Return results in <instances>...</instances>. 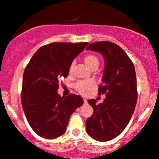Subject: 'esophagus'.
<instances>
[{"label":"esophagus","mask_w":159,"mask_h":159,"mask_svg":"<svg viewBox=\"0 0 159 159\" xmlns=\"http://www.w3.org/2000/svg\"><path fill=\"white\" fill-rule=\"evenodd\" d=\"M84 104H87V100L86 98H84Z\"/></svg>","instance_id":"esophagus-1"}]
</instances>
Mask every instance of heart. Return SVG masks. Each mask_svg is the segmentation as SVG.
I'll return each mask as SVG.
<instances>
[{
    "label": "heart",
    "instance_id": "1",
    "mask_svg": "<svg viewBox=\"0 0 159 159\" xmlns=\"http://www.w3.org/2000/svg\"><path fill=\"white\" fill-rule=\"evenodd\" d=\"M84 61L87 67L93 69V67L98 68L99 65V59L96 55L93 54H88L84 58ZM74 64L72 63L70 66V72H72ZM95 87V83L93 80H84V81H78L75 85V89L81 95H87L90 93L91 90Z\"/></svg>",
    "mask_w": 159,
    "mask_h": 159
}]
</instances>
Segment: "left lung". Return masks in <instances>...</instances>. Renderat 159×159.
<instances>
[{
  "label": "left lung",
  "instance_id": "1",
  "mask_svg": "<svg viewBox=\"0 0 159 159\" xmlns=\"http://www.w3.org/2000/svg\"><path fill=\"white\" fill-rule=\"evenodd\" d=\"M100 52L104 58V70L98 95L106 94L104 102L88 100L93 114L86 121L88 135L98 141H107L121 134L134 112L137 101L135 67L119 46L109 41L89 44L87 50Z\"/></svg>",
  "mask_w": 159,
  "mask_h": 159
}]
</instances>
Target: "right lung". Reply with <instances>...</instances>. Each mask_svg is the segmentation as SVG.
<instances>
[{
    "mask_svg": "<svg viewBox=\"0 0 159 159\" xmlns=\"http://www.w3.org/2000/svg\"><path fill=\"white\" fill-rule=\"evenodd\" d=\"M88 45L52 43L38 49L25 68L21 103L26 119L38 135L56 139L65 133L70 118L84 104L80 95L58 94L61 78L67 77L75 58Z\"/></svg>",
    "mask_w": 159,
    "mask_h": 159,
    "instance_id": "right-lung-1",
    "label": "right lung"
}]
</instances>
